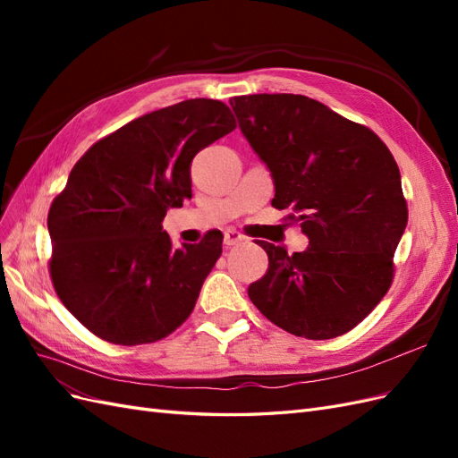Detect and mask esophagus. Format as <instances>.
Instances as JSON below:
<instances>
[{"label":"esophagus","mask_w":458,"mask_h":458,"mask_svg":"<svg viewBox=\"0 0 458 458\" xmlns=\"http://www.w3.org/2000/svg\"><path fill=\"white\" fill-rule=\"evenodd\" d=\"M244 241H246V237L242 233H239L237 229H227L224 233V244L225 246H234V244H241Z\"/></svg>","instance_id":"34e87169"}]
</instances>
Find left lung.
I'll return each instance as SVG.
<instances>
[{
  "label": "left lung",
  "mask_w": 458,
  "mask_h": 458,
  "mask_svg": "<svg viewBox=\"0 0 458 458\" xmlns=\"http://www.w3.org/2000/svg\"><path fill=\"white\" fill-rule=\"evenodd\" d=\"M231 106L271 170L273 206L290 208L286 219L310 239L293 256L259 241L269 267L248 296L290 335L342 336L394 281V254L409 217L397 162L372 130L306 95H241Z\"/></svg>",
  "instance_id": "8db88e82"
}]
</instances>
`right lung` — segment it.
<instances>
[{
  "mask_svg": "<svg viewBox=\"0 0 458 458\" xmlns=\"http://www.w3.org/2000/svg\"><path fill=\"white\" fill-rule=\"evenodd\" d=\"M225 103L189 99L131 120L93 143L53 199L49 275L64 308L118 345L165 338L195 310L221 256V231L174 248L162 221L192 197L199 150L231 133Z\"/></svg>",
  "mask_w": 458,
  "mask_h": 458,
  "instance_id": "right-lung-1",
  "label": "right lung"
}]
</instances>
